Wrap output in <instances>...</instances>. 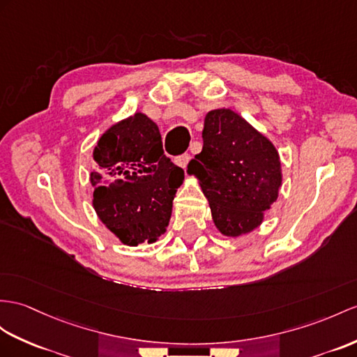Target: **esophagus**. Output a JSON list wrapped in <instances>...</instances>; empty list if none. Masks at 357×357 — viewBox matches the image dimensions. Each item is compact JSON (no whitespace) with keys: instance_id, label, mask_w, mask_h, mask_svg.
<instances>
[{"instance_id":"obj_1","label":"esophagus","mask_w":357,"mask_h":357,"mask_svg":"<svg viewBox=\"0 0 357 357\" xmlns=\"http://www.w3.org/2000/svg\"><path fill=\"white\" fill-rule=\"evenodd\" d=\"M189 160H190V154H188V153L180 154V155H177V158H176V163L178 165L180 168H186Z\"/></svg>"}]
</instances>
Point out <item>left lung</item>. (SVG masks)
Here are the masks:
<instances>
[{"mask_svg": "<svg viewBox=\"0 0 357 357\" xmlns=\"http://www.w3.org/2000/svg\"><path fill=\"white\" fill-rule=\"evenodd\" d=\"M224 236L253 231L279 197L280 158L273 142L230 109L204 118L203 150L188 165Z\"/></svg>", "mask_w": 357, "mask_h": 357, "instance_id": "1", "label": "left lung"}]
</instances>
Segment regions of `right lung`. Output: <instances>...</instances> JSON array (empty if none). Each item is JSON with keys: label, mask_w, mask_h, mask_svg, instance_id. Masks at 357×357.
<instances>
[{"label": "right lung", "mask_w": 357, "mask_h": 357, "mask_svg": "<svg viewBox=\"0 0 357 357\" xmlns=\"http://www.w3.org/2000/svg\"><path fill=\"white\" fill-rule=\"evenodd\" d=\"M93 208L123 244L155 242L167 231L185 171L162 149L159 127L144 113L113 124L93 149Z\"/></svg>", "instance_id": "right-lung-1"}]
</instances>
